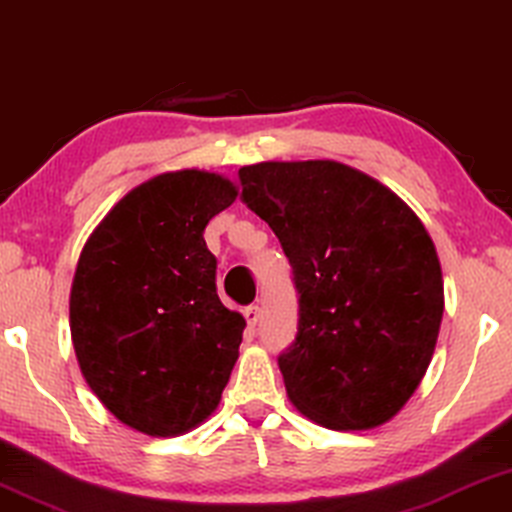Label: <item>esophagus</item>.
<instances>
[{
	"label": "esophagus",
	"instance_id": "1",
	"mask_svg": "<svg viewBox=\"0 0 512 512\" xmlns=\"http://www.w3.org/2000/svg\"><path fill=\"white\" fill-rule=\"evenodd\" d=\"M244 319H247V326L249 328H256L258 319H261V310H258V305L244 307Z\"/></svg>",
	"mask_w": 512,
	"mask_h": 512
}]
</instances>
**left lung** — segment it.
<instances>
[{
    "mask_svg": "<svg viewBox=\"0 0 512 512\" xmlns=\"http://www.w3.org/2000/svg\"><path fill=\"white\" fill-rule=\"evenodd\" d=\"M240 181L298 291L296 340L277 359L291 403L335 431L389 422L422 382L443 319L424 223L380 181L335 160L256 163Z\"/></svg>",
    "mask_w": 512,
    "mask_h": 512,
    "instance_id": "8db88e82",
    "label": "left lung"
}]
</instances>
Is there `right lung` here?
Returning a JSON list of instances; mask_svg holds the SVG:
<instances>
[{
  "instance_id": "add662e5",
  "label": "right lung",
  "mask_w": 512,
  "mask_h": 512,
  "mask_svg": "<svg viewBox=\"0 0 512 512\" xmlns=\"http://www.w3.org/2000/svg\"><path fill=\"white\" fill-rule=\"evenodd\" d=\"M237 188L214 172L158 174L88 237L69 296L81 373L111 415L179 436L212 415L240 356L244 317L216 293L207 223Z\"/></svg>"
}]
</instances>
